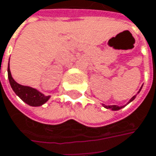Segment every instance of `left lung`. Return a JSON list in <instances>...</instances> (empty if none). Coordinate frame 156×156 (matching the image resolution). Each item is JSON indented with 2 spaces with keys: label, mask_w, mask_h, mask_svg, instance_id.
I'll return each instance as SVG.
<instances>
[{
  "label": "left lung",
  "mask_w": 156,
  "mask_h": 156,
  "mask_svg": "<svg viewBox=\"0 0 156 156\" xmlns=\"http://www.w3.org/2000/svg\"><path fill=\"white\" fill-rule=\"evenodd\" d=\"M140 90H141V88H140ZM140 91L138 92V93H140ZM137 95H135V96H133V98L130 99V101L128 102L129 103H131L132 101H133L134 99H135V98H136ZM104 105V107H105L106 109H111V110H112V111H119V110H120V109H122L123 107H125V106H118V105Z\"/></svg>",
  "instance_id": "obj_1"
}]
</instances>
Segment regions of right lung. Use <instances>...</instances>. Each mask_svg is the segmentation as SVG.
<instances>
[{
  "mask_svg": "<svg viewBox=\"0 0 156 156\" xmlns=\"http://www.w3.org/2000/svg\"><path fill=\"white\" fill-rule=\"evenodd\" d=\"M8 77H9V81L12 90H14V92L27 105H30V106H40L49 100L50 96L45 97L44 94H42L41 92H39L36 89L21 85L16 82L13 79L11 73H10L9 61V66H8Z\"/></svg>",
  "mask_w": 156,
  "mask_h": 156,
  "instance_id": "right-lung-1",
  "label": "right lung"
}]
</instances>
